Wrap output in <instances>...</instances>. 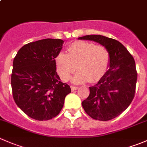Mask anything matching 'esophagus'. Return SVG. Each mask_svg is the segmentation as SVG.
I'll return each mask as SVG.
<instances>
[{"mask_svg":"<svg viewBox=\"0 0 147 147\" xmlns=\"http://www.w3.org/2000/svg\"><path fill=\"white\" fill-rule=\"evenodd\" d=\"M78 87H77V86H71V90H72V91H75V90H78Z\"/></svg>","mask_w":147,"mask_h":147,"instance_id":"34e87169","label":"esophagus"}]
</instances>
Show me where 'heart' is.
I'll list each match as a JSON object with an SVG mask.
<instances>
[{
    "mask_svg": "<svg viewBox=\"0 0 147 147\" xmlns=\"http://www.w3.org/2000/svg\"><path fill=\"white\" fill-rule=\"evenodd\" d=\"M110 52L106 46L94 42L78 41L71 44L67 54L59 53L55 59L56 68L63 81H68L77 68L73 78L75 83L96 82L103 77L110 63Z\"/></svg>",
    "mask_w": 147,
    "mask_h": 147,
    "instance_id": "1",
    "label": "heart"
}]
</instances>
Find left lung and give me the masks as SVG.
Listing matches in <instances>:
<instances>
[{
    "instance_id": "left-lung-1",
    "label": "left lung",
    "mask_w": 147,
    "mask_h": 147,
    "mask_svg": "<svg viewBox=\"0 0 147 147\" xmlns=\"http://www.w3.org/2000/svg\"><path fill=\"white\" fill-rule=\"evenodd\" d=\"M106 46L110 52L109 69L95 85L90 87V95L82 102L92 119L108 121L119 116L135 95L137 72L135 61L121 42L100 35L80 37Z\"/></svg>"
}]
</instances>
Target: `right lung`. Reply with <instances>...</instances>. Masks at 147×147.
Masks as SVG:
<instances>
[{
  "mask_svg": "<svg viewBox=\"0 0 147 147\" xmlns=\"http://www.w3.org/2000/svg\"><path fill=\"white\" fill-rule=\"evenodd\" d=\"M61 39L40 40L21 47L13 60L11 75L13 97L30 117L45 121L55 117L64 105L70 87L60 81L55 58Z\"/></svg>",
  "mask_w": 147,
  "mask_h": 147,
  "instance_id": "obj_1",
  "label": "right lung"
}]
</instances>
